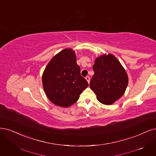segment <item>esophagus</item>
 <instances>
[{
	"label": "esophagus",
	"instance_id": "esophagus-1",
	"mask_svg": "<svg viewBox=\"0 0 156 156\" xmlns=\"http://www.w3.org/2000/svg\"><path fill=\"white\" fill-rule=\"evenodd\" d=\"M85 79H86V80H87L88 83H90V77H89V76H87V77H85Z\"/></svg>",
	"mask_w": 156,
	"mask_h": 156
}]
</instances>
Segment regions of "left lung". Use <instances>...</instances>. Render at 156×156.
Segmentation results:
<instances>
[{"label": "left lung", "instance_id": "1", "mask_svg": "<svg viewBox=\"0 0 156 156\" xmlns=\"http://www.w3.org/2000/svg\"><path fill=\"white\" fill-rule=\"evenodd\" d=\"M93 69L94 75L90 87L100 103L110 105L125 94L128 83V76L114 55L104 54L96 58Z\"/></svg>", "mask_w": 156, "mask_h": 156}]
</instances>
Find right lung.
I'll use <instances>...</instances> for the list:
<instances>
[{
    "mask_svg": "<svg viewBox=\"0 0 156 156\" xmlns=\"http://www.w3.org/2000/svg\"><path fill=\"white\" fill-rule=\"evenodd\" d=\"M76 62L75 51L66 48L53 57L44 69L43 88L48 98L55 105L64 108L72 106L88 87Z\"/></svg>",
    "mask_w": 156,
    "mask_h": 156,
    "instance_id": "right-lung-1",
    "label": "right lung"
}]
</instances>
